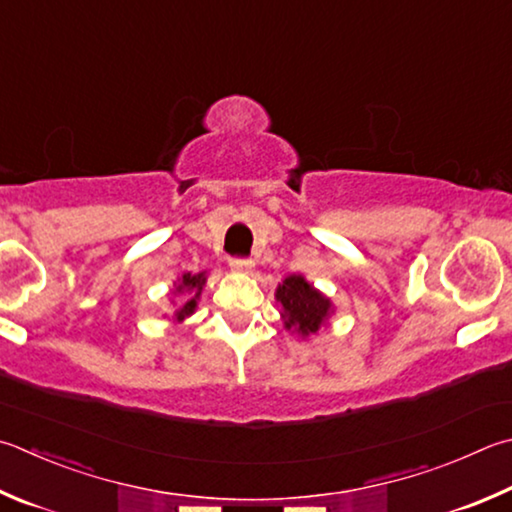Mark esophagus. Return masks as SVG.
<instances>
[{
	"label": "esophagus",
	"mask_w": 512,
	"mask_h": 512,
	"mask_svg": "<svg viewBox=\"0 0 512 512\" xmlns=\"http://www.w3.org/2000/svg\"><path fill=\"white\" fill-rule=\"evenodd\" d=\"M228 264H230L232 271H239V273H250V271H253V266H255L253 259H248V257H230Z\"/></svg>",
	"instance_id": "34e87169"
}]
</instances>
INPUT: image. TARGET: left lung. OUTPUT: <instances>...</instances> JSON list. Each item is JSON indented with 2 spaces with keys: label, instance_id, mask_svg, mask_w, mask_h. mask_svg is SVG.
Wrapping results in <instances>:
<instances>
[{
  "label": "left lung",
  "instance_id": "obj_1",
  "mask_svg": "<svg viewBox=\"0 0 512 512\" xmlns=\"http://www.w3.org/2000/svg\"><path fill=\"white\" fill-rule=\"evenodd\" d=\"M277 302L284 306L286 329H297L302 336H309L320 329L331 311V302L304 280L302 275L286 277L277 288Z\"/></svg>",
  "mask_w": 512,
  "mask_h": 512
}]
</instances>
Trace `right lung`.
<instances>
[{"mask_svg":"<svg viewBox=\"0 0 512 512\" xmlns=\"http://www.w3.org/2000/svg\"><path fill=\"white\" fill-rule=\"evenodd\" d=\"M203 284H206V277H203V273H199V275H190V273L183 275V282H181L179 286H176V293L194 291V297H192V300L185 302L183 309L176 311V320H183L185 315H190V313L194 311V306H197V297H199V293H201Z\"/></svg>","mask_w":512,"mask_h":512,"instance_id":"1","label":"right lung"}]
</instances>
